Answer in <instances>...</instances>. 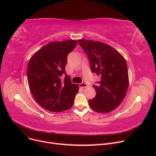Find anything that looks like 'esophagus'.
<instances>
[{"instance_id": "1", "label": "esophagus", "mask_w": 156, "mask_h": 156, "mask_svg": "<svg viewBox=\"0 0 156 156\" xmlns=\"http://www.w3.org/2000/svg\"><path fill=\"white\" fill-rule=\"evenodd\" d=\"M80 88H86L87 87V84L85 83H81L79 84Z\"/></svg>"}]
</instances>
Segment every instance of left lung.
I'll list each match as a JSON object with an SVG mask.
<instances>
[{
    "label": "left lung",
    "instance_id": "8db88e82",
    "mask_svg": "<svg viewBox=\"0 0 156 156\" xmlns=\"http://www.w3.org/2000/svg\"><path fill=\"white\" fill-rule=\"evenodd\" d=\"M87 55L92 73L101 77L93 85L96 95L88 100L89 106L98 112L106 113L120 105L129 84L128 71L125 58L112 47L100 41L79 40Z\"/></svg>",
    "mask_w": 156,
    "mask_h": 156
}]
</instances>
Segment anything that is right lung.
<instances>
[{
  "mask_svg": "<svg viewBox=\"0 0 156 156\" xmlns=\"http://www.w3.org/2000/svg\"><path fill=\"white\" fill-rule=\"evenodd\" d=\"M77 45V40L52 41L42 47L29 60L28 83L35 100L45 109L62 112L69 109L79 91L65 72L68 54ZM66 75L63 81L60 76Z\"/></svg>",
  "mask_w": 156,
  "mask_h": 156,
  "instance_id": "1",
  "label": "right lung"
}]
</instances>
